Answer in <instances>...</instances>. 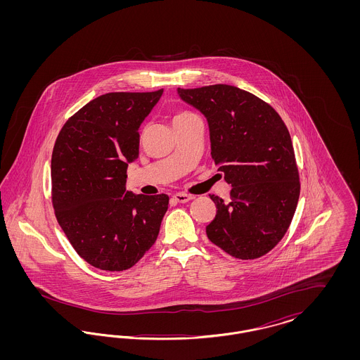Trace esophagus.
I'll return each instance as SVG.
<instances>
[{
    "label": "esophagus",
    "mask_w": 360,
    "mask_h": 360,
    "mask_svg": "<svg viewBox=\"0 0 360 360\" xmlns=\"http://www.w3.org/2000/svg\"><path fill=\"white\" fill-rule=\"evenodd\" d=\"M172 198H174L176 202L185 204V202H188L190 200H193L194 197H193L191 194H188V193H175V194L172 195Z\"/></svg>",
    "instance_id": "34e87169"
}]
</instances>
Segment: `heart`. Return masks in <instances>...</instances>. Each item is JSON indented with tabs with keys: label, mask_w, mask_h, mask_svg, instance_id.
Masks as SVG:
<instances>
[{
	"label": "heart",
	"mask_w": 360,
	"mask_h": 360,
	"mask_svg": "<svg viewBox=\"0 0 360 360\" xmlns=\"http://www.w3.org/2000/svg\"><path fill=\"white\" fill-rule=\"evenodd\" d=\"M191 115H194V113H191V112H181V113H178V115L174 117V120L184 119V117H188V116H191Z\"/></svg>",
	"instance_id": "1"
}]
</instances>
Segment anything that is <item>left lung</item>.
Returning a JSON list of instances; mask_svg holds the SVG:
<instances>
[{"instance_id": "1", "label": "left lung", "mask_w": 360, "mask_h": 360, "mask_svg": "<svg viewBox=\"0 0 360 360\" xmlns=\"http://www.w3.org/2000/svg\"><path fill=\"white\" fill-rule=\"evenodd\" d=\"M184 101L209 122L212 159L232 186L217 207L207 239L231 257L251 260L270 252L290 226L300 172L290 134L270 103L236 86L181 89Z\"/></svg>"}]
</instances>
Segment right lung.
Wrapping results in <instances>:
<instances>
[{
	"label": "right lung",
	"mask_w": 360,
	"mask_h": 360,
	"mask_svg": "<svg viewBox=\"0 0 360 360\" xmlns=\"http://www.w3.org/2000/svg\"><path fill=\"white\" fill-rule=\"evenodd\" d=\"M163 90L106 93L62 127L51 158V201L70 244L105 271L135 266L154 245L167 194H132L128 163L139 156V127Z\"/></svg>",
	"instance_id": "add662e5"
}]
</instances>
